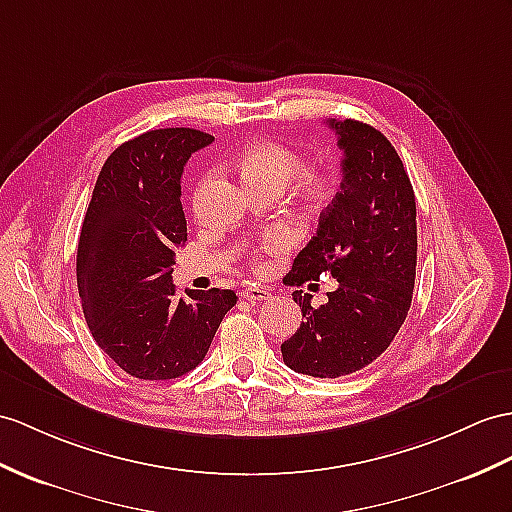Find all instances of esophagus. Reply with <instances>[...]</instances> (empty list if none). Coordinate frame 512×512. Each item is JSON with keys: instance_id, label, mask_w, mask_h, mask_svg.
<instances>
[{"instance_id": "34e87169", "label": "esophagus", "mask_w": 512, "mask_h": 512, "mask_svg": "<svg viewBox=\"0 0 512 512\" xmlns=\"http://www.w3.org/2000/svg\"><path fill=\"white\" fill-rule=\"evenodd\" d=\"M243 299H249V302H263V299H269L271 293L269 289H263V286H247V289L241 291Z\"/></svg>"}]
</instances>
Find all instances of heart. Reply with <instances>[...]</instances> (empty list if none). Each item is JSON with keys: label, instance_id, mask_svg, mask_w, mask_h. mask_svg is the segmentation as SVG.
<instances>
[{"label": "heart", "instance_id": "heart-1", "mask_svg": "<svg viewBox=\"0 0 512 512\" xmlns=\"http://www.w3.org/2000/svg\"><path fill=\"white\" fill-rule=\"evenodd\" d=\"M239 171L245 182L256 189L263 184H276L284 189L297 178V189L302 193L308 204H323L328 202L334 193V178L330 171L323 169H306L304 160L295 149L282 143H258L247 147L239 156ZM286 234H278L265 245V249H280L286 245Z\"/></svg>", "mask_w": 512, "mask_h": 512}]
</instances>
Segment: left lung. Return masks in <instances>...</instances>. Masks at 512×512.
I'll use <instances>...</instances> for the list:
<instances>
[{"label": "left lung", "instance_id": "8db88e82", "mask_svg": "<svg viewBox=\"0 0 512 512\" xmlns=\"http://www.w3.org/2000/svg\"><path fill=\"white\" fill-rule=\"evenodd\" d=\"M343 149V182L319 228L293 260L291 286L330 273L339 286L328 304L293 291L297 332L282 343L286 367L339 378L371 365L408 315L417 269V206L408 173L386 136L354 119H328Z\"/></svg>", "mask_w": 512, "mask_h": 512}]
</instances>
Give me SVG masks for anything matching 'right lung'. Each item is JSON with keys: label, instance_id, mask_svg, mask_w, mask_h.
Here are the masks:
<instances>
[{"label": "right lung", "instance_id": "obj_1", "mask_svg": "<svg viewBox=\"0 0 512 512\" xmlns=\"http://www.w3.org/2000/svg\"><path fill=\"white\" fill-rule=\"evenodd\" d=\"M193 128L149 130L119 145L99 171L78 243V291L95 343L139 380H173L202 363L230 289L178 297L171 271L186 243L180 178L213 143Z\"/></svg>", "mask_w": 512, "mask_h": 512}]
</instances>
